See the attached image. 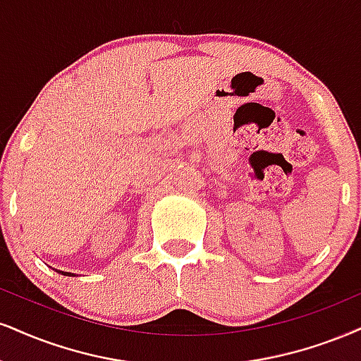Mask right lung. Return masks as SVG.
I'll use <instances>...</instances> for the list:
<instances>
[{
	"label": "right lung",
	"mask_w": 361,
	"mask_h": 361,
	"mask_svg": "<svg viewBox=\"0 0 361 361\" xmlns=\"http://www.w3.org/2000/svg\"><path fill=\"white\" fill-rule=\"evenodd\" d=\"M56 273H60V274H63V276H75L73 273H66V271H60V269H58Z\"/></svg>",
	"instance_id": "right-lung-1"
}]
</instances>
